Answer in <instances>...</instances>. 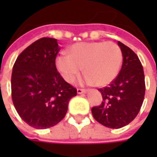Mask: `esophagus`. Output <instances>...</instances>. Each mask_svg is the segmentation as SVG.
Masks as SVG:
<instances>
[{
    "instance_id": "esophagus-1",
    "label": "esophagus",
    "mask_w": 157,
    "mask_h": 157,
    "mask_svg": "<svg viewBox=\"0 0 157 157\" xmlns=\"http://www.w3.org/2000/svg\"><path fill=\"white\" fill-rule=\"evenodd\" d=\"M77 93H78V94H83V93H86V89L77 88Z\"/></svg>"
}]
</instances>
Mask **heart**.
<instances>
[{"instance_id": "heart-1", "label": "heart", "mask_w": 157, "mask_h": 157, "mask_svg": "<svg viewBox=\"0 0 157 157\" xmlns=\"http://www.w3.org/2000/svg\"><path fill=\"white\" fill-rule=\"evenodd\" d=\"M123 58L122 49L113 42H85L72 45L68 54H60L55 65L67 82L77 78L83 67L85 82L105 86L118 75Z\"/></svg>"}]
</instances>
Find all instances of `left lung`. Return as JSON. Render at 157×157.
<instances>
[{
	"label": "left lung",
	"instance_id": "obj_1",
	"mask_svg": "<svg viewBox=\"0 0 157 157\" xmlns=\"http://www.w3.org/2000/svg\"><path fill=\"white\" fill-rule=\"evenodd\" d=\"M123 64L120 73L108 86L98 89L103 102L92 108L94 118L109 128H121L131 123L141 109L145 82L141 62L136 52L121 42Z\"/></svg>",
	"mask_w": 157,
	"mask_h": 157
}]
</instances>
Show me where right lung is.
Wrapping results in <instances>:
<instances>
[{
  "label": "right lung",
  "mask_w": 157,
  "mask_h": 157,
  "mask_svg": "<svg viewBox=\"0 0 157 157\" xmlns=\"http://www.w3.org/2000/svg\"><path fill=\"white\" fill-rule=\"evenodd\" d=\"M57 40L41 38L17 57L12 73V99L20 117L36 129L50 128L65 116L77 90L56 69Z\"/></svg>",
  "instance_id": "1"
}]
</instances>
